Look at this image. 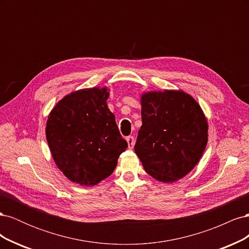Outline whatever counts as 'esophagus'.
Masks as SVG:
<instances>
[{"label": "esophagus", "instance_id": "34e87169", "mask_svg": "<svg viewBox=\"0 0 249 249\" xmlns=\"http://www.w3.org/2000/svg\"><path fill=\"white\" fill-rule=\"evenodd\" d=\"M126 142H127V145H129V148L132 149L134 147V144H135V140H134V137L130 136L126 138Z\"/></svg>", "mask_w": 249, "mask_h": 249}]
</instances>
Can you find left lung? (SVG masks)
Returning <instances> with one entry per match:
<instances>
[{"mask_svg": "<svg viewBox=\"0 0 249 249\" xmlns=\"http://www.w3.org/2000/svg\"><path fill=\"white\" fill-rule=\"evenodd\" d=\"M142 125L135 153L143 168L162 183L187 176L205 152L208 122L199 104L183 90L141 95Z\"/></svg>", "mask_w": 249, "mask_h": 249, "instance_id": "1", "label": "left lung"}]
</instances>
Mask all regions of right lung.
Masks as SVG:
<instances>
[{
  "label": "right lung",
  "mask_w": 249,
  "mask_h": 249,
  "mask_svg": "<svg viewBox=\"0 0 249 249\" xmlns=\"http://www.w3.org/2000/svg\"><path fill=\"white\" fill-rule=\"evenodd\" d=\"M107 87L80 89L50 112L46 136L57 167L71 182L94 186L114 171L127 147L109 110Z\"/></svg>",
  "instance_id": "add662e5"
}]
</instances>
